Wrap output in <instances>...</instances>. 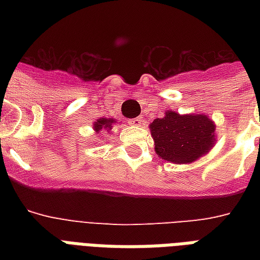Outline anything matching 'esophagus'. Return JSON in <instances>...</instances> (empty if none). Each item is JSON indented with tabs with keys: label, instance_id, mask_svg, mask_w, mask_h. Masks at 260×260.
Returning a JSON list of instances; mask_svg holds the SVG:
<instances>
[{
	"label": "esophagus",
	"instance_id": "1",
	"mask_svg": "<svg viewBox=\"0 0 260 260\" xmlns=\"http://www.w3.org/2000/svg\"><path fill=\"white\" fill-rule=\"evenodd\" d=\"M129 124L131 125H142L143 124V118L142 117H136V118H132V120H129Z\"/></svg>",
	"mask_w": 260,
	"mask_h": 260
}]
</instances>
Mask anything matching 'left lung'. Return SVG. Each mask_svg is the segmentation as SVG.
Returning <instances> with one entry per match:
<instances>
[{
    "label": "left lung",
    "mask_w": 260,
    "mask_h": 260,
    "mask_svg": "<svg viewBox=\"0 0 260 260\" xmlns=\"http://www.w3.org/2000/svg\"><path fill=\"white\" fill-rule=\"evenodd\" d=\"M155 152L165 160L191 163L208 152L214 144V124L204 114L166 112L150 125Z\"/></svg>",
    "instance_id": "1"
}]
</instances>
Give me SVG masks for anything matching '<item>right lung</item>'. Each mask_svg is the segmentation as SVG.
<instances>
[{
  "label": "right lung",
  "mask_w": 260,
  "mask_h": 260,
  "mask_svg": "<svg viewBox=\"0 0 260 260\" xmlns=\"http://www.w3.org/2000/svg\"><path fill=\"white\" fill-rule=\"evenodd\" d=\"M114 121H116V120H113V118H109V120H108V118H100V120L94 124V131L98 132V131H101L102 128L106 131L110 129V126H112V124H113Z\"/></svg>",
  "instance_id": "obj_1"
}]
</instances>
